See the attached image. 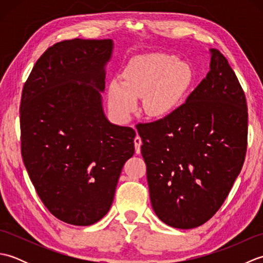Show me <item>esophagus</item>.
Wrapping results in <instances>:
<instances>
[{"instance_id": "obj_1", "label": "esophagus", "mask_w": 263, "mask_h": 263, "mask_svg": "<svg viewBox=\"0 0 263 263\" xmlns=\"http://www.w3.org/2000/svg\"><path fill=\"white\" fill-rule=\"evenodd\" d=\"M141 144H142V141H141V138L137 136L135 138V147H136V154H140L141 153Z\"/></svg>"}]
</instances>
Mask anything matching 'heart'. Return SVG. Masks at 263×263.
Returning <instances> with one entry per match:
<instances>
[{
  "instance_id": "obj_1",
  "label": "heart",
  "mask_w": 263,
  "mask_h": 263,
  "mask_svg": "<svg viewBox=\"0 0 263 263\" xmlns=\"http://www.w3.org/2000/svg\"><path fill=\"white\" fill-rule=\"evenodd\" d=\"M193 79L191 65L165 53L133 57L122 71V83L111 81L108 102L113 113L125 121L135 111L138 97L152 117L170 115L181 102Z\"/></svg>"
}]
</instances>
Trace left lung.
<instances>
[{
	"label": "left lung",
	"mask_w": 263,
	"mask_h": 263,
	"mask_svg": "<svg viewBox=\"0 0 263 263\" xmlns=\"http://www.w3.org/2000/svg\"><path fill=\"white\" fill-rule=\"evenodd\" d=\"M185 103L139 124L153 209L166 225L190 230L214 216L242 170L248 142L243 89L219 51Z\"/></svg>",
	"instance_id": "8db88e82"
}]
</instances>
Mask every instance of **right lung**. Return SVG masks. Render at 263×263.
Returning <instances> with one entry per match:
<instances>
[{"label": "right lung", "mask_w": 263, "mask_h": 263, "mask_svg": "<svg viewBox=\"0 0 263 263\" xmlns=\"http://www.w3.org/2000/svg\"><path fill=\"white\" fill-rule=\"evenodd\" d=\"M111 39L64 41L38 59L22 89L21 154L52 215L89 226L110 209L136 132L106 117L102 92Z\"/></svg>", "instance_id": "obj_1"}]
</instances>
